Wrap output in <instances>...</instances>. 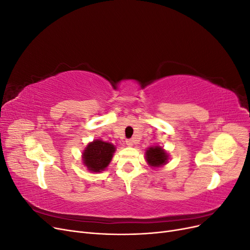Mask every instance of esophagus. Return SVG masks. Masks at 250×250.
<instances>
[{"mask_svg": "<svg viewBox=\"0 0 250 250\" xmlns=\"http://www.w3.org/2000/svg\"><path fill=\"white\" fill-rule=\"evenodd\" d=\"M126 145L129 146V147L133 146V141L132 140H126Z\"/></svg>", "mask_w": 250, "mask_h": 250, "instance_id": "34e87169", "label": "esophagus"}]
</instances>
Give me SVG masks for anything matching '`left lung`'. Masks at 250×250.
<instances>
[{
    "label": "left lung",
    "mask_w": 250,
    "mask_h": 250,
    "mask_svg": "<svg viewBox=\"0 0 250 250\" xmlns=\"http://www.w3.org/2000/svg\"><path fill=\"white\" fill-rule=\"evenodd\" d=\"M146 160L148 164L152 166V167H160L162 165L167 164L168 155L166 153V151L161 147H150L146 151Z\"/></svg>",
    "instance_id": "left-lung-1"
}]
</instances>
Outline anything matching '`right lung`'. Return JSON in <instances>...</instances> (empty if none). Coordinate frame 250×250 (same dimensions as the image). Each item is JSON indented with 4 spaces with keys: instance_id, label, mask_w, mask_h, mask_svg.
<instances>
[{
    "instance_id": "right-lung-1",
    "label": "right lung",
    "mask_w": 250,
    "mask_h": 250,
    "mask_svg": "<svg viewBox=\"0 0 250 250\" xmlns=\"http://www.w3.org/2000/svg\"><path fill=\"white\" fill-rule=\"evenodd\" d=\"M115 146L101 140L89 143L83 152V163L88 170L93 172H101L109 165Z\"/></svg>"
}]
</instances>
